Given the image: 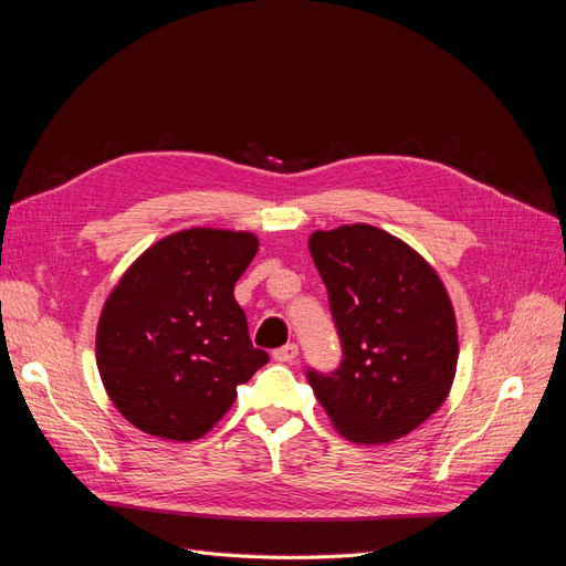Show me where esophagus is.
<instances>
[{
    "label": "esophagus",
    "instance_id": "1",
    "mask_svg": "<svg viewBox=\"0 0 566 566\" xmlns=\"http://www.w3.org/2000/svg\"><path fill=\"white\" fill-rule=\"evenodd\" d=\"M297 354H300V347L295 345V342H287V345H283V347H279L276 352H273V361L293 364L295 358H297Z\"/></svg>",
    "mask_w": 566,
    "mask_h": 566
}]
</instances>
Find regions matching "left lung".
<instances>
[{"label":"left lung","instance_id":"8db88e82","mask_svg":"<svg viewBox=\"0 0 566 566\" xmlns=\"http://www.w3.org/2000/svg\"><path fill=\"white\" fill-rule=\"evenodd\" d=\"M312 260L328 290L342 358L306 370L342 437L401 439L447 401L458 333L447 287L399 238L368 224L316 231Z\"/></svg>","mask_w":566,"mask_h":566}]
</instances>
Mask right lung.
<instances>
[{
    "mask_svg": "<svg viewBox=\"0 0 566 566\" xmlns=\"http://www.w3.org/2000/svg\"><path fill=\"white\" fill-rule=\"evenodd\" d=\"M254 254L252 233L188 229L148 248L115 285L98 318L96 366L134 427L193 441L269 361L233 297Z\"/></svg>",
    "mask_w": 566,
    "mask_h": 566,
    "instance_id": "1",
    "label": "right lung"
}]
</instances>
